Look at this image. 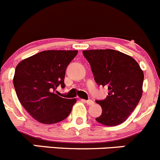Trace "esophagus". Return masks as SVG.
Instances as JSON below:
<instances>
[{"label":"esophagus","instance_id":"34e87169","mask_svg":"<svg viewBox=\"0 0 160 160\" xmlns=\"http://www.w3.org/2000/svg\"><path fill=\"white\" fill-rule=\"evenodd\" d=\"M82 101L86 103L88 105H92V104H93V101H92V100H88V101H86V100H82Z\"/></svg>","mask_w":160,"mask_h":160}]
</instances>
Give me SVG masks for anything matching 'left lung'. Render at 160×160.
Returning <instances> with one entry per match:
<instances>
[{"label": "left lung", "mask_w": 160, "mask_h": 160, "mask_svg": "<svg viewBox=\"0 0 160 160\" xmlns=\"http://www.w3.org/2000/svg\"><path fill=\"white\" fill-rule=\"evenodd\" d=\"M83 54L96 83L109 91L105 99L96 101L102 108L96 121L107 126L123 123L142 98L143 71L132 56L114 49L83 50Z\"/></svg>", "instance_id": "1"}]
</instances>
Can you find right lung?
Returning <instances> with one entry per match:
<instances>
[{"instance_id":"right-lung-1","label":"right lung","mask_w":160,"mask_h":160,"mask_svg":"<svg viewBox=\"0 0 160 160\" xmlns=\"http://www.w3.org/2000/svg\"><path fill=\"white\" fill-rule=\"evenodd\" d=\"M77 50H47L21 61L15 68L14 89L19 101L30 115L46 125L68 117L76 98L67 99L54 93L65 87L66 70Z\"/></svg>"}]
</instances>
